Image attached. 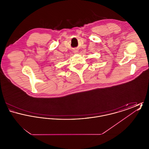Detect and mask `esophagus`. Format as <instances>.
I'll return each instance as SVG.
<instances>
[{"label":"esophagus","instance_id":"1","mask_svg":"<svg viewBox=\"0 0 149 149\" xmlns=\"http://www.w3.org/2000/svg\"><path fill=\"white\" fill-rule=\"evenodd\" d=\"M74 52L75 54H77L78 52V50H74Z\"/></svg>","mask_w":149,"mask_h":149}]
</instances>
